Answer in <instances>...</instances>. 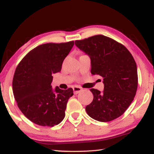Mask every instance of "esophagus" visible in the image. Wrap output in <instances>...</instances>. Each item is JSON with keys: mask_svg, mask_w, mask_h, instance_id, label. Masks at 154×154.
<instances>
[{"mask_svg": "<svg viewBox=\"0 0 154 154\" xmlns=\"http://www.w3.org/2000/svg\"><path fill=\"white\" fill-rule=\"evenodd\" d=\"M73 91H74L75 94H77L78 93H79V92H82V88L79 87V86H75L73 88Z\"/></svg>", "mask_w": 154, "mask_h": 154, "instance_id": "esophagus-1", "label": "esophagus"}]
</instances>
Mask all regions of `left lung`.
<instances>
[{
  "label": "left lung",
  "mask_w": 154,
  "mask_h": 154,
  "mask_svg": "<svg viewBox=\"0 0 154 154\" xmlns=\"http://www.w3.org/2000/svg\"><path fill=\"white\" fill-rule=\"evenodd\" d=\"M91 59V73L103 78V92L91 89L92 102L85 107L88 116L106 122L124 114L136 95L137 67L133 56L122 44L104 35L75 41Z\"/></svg>",
  "instance_id": "obj_1"
}]
</instances>
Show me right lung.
Returning a JSON list of instances; mask_svg holds the SVG:
<instances>
[{
  "label": "right lung",
  "mask_w": 154,
  "mask_h": 154,
  "mask_svg": "<svg viewBox=\"0 0 154 154\" xmlns=\"http://www.w3.org/2000/svg\"><path fill=\"white\" fill-rule=\"evenodd\" d=\"M74 41L45 43L26 55L15 69L12 87L22 113L37 125L52 127L63 120L66 104L73 90L51 88L54 73L60 72Z\"/></svg>",
  "instance_id": "add662e5"
}]
</instances>
